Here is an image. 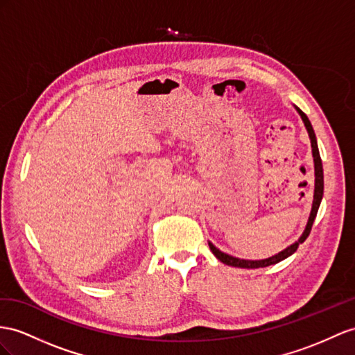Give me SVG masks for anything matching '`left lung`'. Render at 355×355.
Instances as JSON below:
<instances>
[{"mask_svg": "<svg viewBox=\"0 0 355 355\" xmlns=\"http://www.w3.org/2000/svg\"><path fill=\"white\" fill-rule=\"evenodd\" d=\"M295 109H297V112L300 114V116H302V120H303L306 129H307V133H309V138H311L312 156H313V163H315L313 204H312L311 216H309V220H307V225H306V230L302 234V237H300L294 244H291V246H288L285 250L279 252L277 255H275V257L267 258V259H259V261H249V259H240V258L231 257V255H228V253H223L222 250L217 249L213 243H208V246H210L211 252L214 253V257L219 259V261H222L223 264H226V266L240 267V268H259V267H268V266H272V264H277V262L284 261L288 257L293 255V253L298 249L300 243H303L309 237V234H311L312 225L315 222V217H316V213H318V208H320L321 199H322V195H324V172H322V162H321V156H320V150H318V144H316V136H315V132H313V127H312L311 121H309L307 115L302 111V109L297 107V106H295Z\"/></svg>", "mask_w": 355, "mask_h": 355, "instance_id": "left-lung-1", "label": "left lung"}]
</instances>
